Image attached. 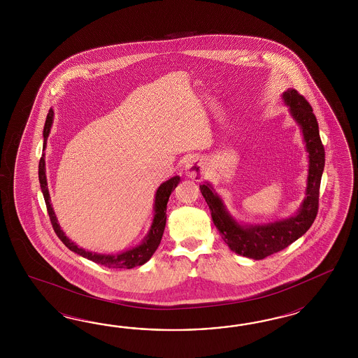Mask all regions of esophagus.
<instances>
[{"instance_id":"34e87169","label":"esophagus","mask_w":358,"mask_h":358,"mask_svg":"<svg viewBox=\"0 0 358 358\" xmlns=\"http://www.w3.org/2000/svg\"><path fill=\"white\" fill-rule=\"evenodd\" d=\"M184 169L185 174L194 181H201L206 174V166L198 157H190L185 164Z\"/></svg>"}]
</instances>
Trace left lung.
Instances as JSON below:
<instances>
[{"label":"left lung","mask_w":358,"mask_h":358,"mask_svg":"<svg viewBox=\"0 0 358 358\" xmlns=\"http://www.w3.org/2000/svg\"><path fill=\"white\" fill-rule=\"evenodd\" d=\"M281 98L289 108L292 118L301 129L308 159L303 201L294 215L266 223H243L229 213L223 198L217 194L211 182L206 181L199 185L201 193L210 207L213 222L229 250L253 260H262L285 250L303 236L313 226L317 214L319 187L325 162L317 120L310 103L295 89H287L282 93Z\"/></svg>","instance_id":"left-lung-1"}]
</instances>
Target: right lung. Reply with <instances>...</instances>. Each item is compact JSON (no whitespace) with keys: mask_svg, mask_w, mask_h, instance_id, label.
<instances>
[{"mask_svg":"<svg viewBox=\"0 0 358 358\" xmlns=\"http://www.w3.org/2000/svg\"><path fill=\"white\" fill-rule=\"evenodd\" d=\"M52 122H54V110L50 108V111L47 114L45 124H44L43 153H42V157L39 162V182H41V189H42L44 201L47 205V210H48V215L51 219L56 235L64 243V245L68 250L75 252L84 259L93 261L99 265H103L106 268L132 269L135 266H141L143 264H145L153 256L157 247L160 245V241L163 238L164 228L166 223V205H168V201H169V196L172 194V192L181 181L180 176H174L157 187V190L155 193V201H153V219H152L151 227L148 229L147 235L141 240V244L132 247L130 250L118 252V253H97V252L80 248L76 243H73L65 235L64 231L62 229L59 222H57L54 207L51 203V196H50V190H48V184H47V176H45V152L44 151L47 147V139L51 132Z\"/></svg>","mask_w":358,"mask_h":358,"instance_id":"add662e5","label":"right lung"}]
</instances>
